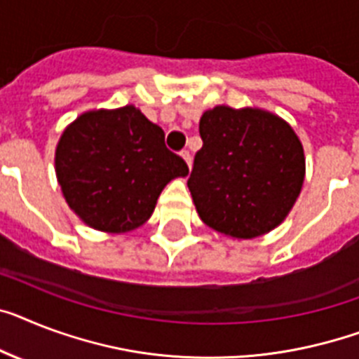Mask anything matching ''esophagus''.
Segmentation results:
<instances>
[{"mask_svg":"<svg viewBox=\"0 0 359 359\" xmlns=\"http://www.w3.org/2000/svg\"><path fill=\"white\" fill-rule=\"evenodd\" d=\"M180 156H182V158H183V161L187 163V167L191 168V163H192V159H191V154H189V150H182V154H180Z\"/></svg>","mask_w":359,"mask_h":359,"instance_id":"1","label":"esophagus"}]
</instances>
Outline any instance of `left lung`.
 <instances>
[{"label":"left lung","mask_w":359,"mask_h":359,"mask_svg":"<svg viewBox=\"0 0 359 359\" xmlns=\"http://www.w3.org/2000/svg\"><path fill=\"white\" fill-rule=\"evenodd\" d=\"M200 135L187 185L203 224L238 240L283 224L306 168L292 126L266 109L216 106L201 115Z\"/></svg>","instance_id":"left-lung-1"}]
</instances>
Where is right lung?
<instances>
[{"instance_id": "right-lung-1", "label": "right lung", "mask_w": 359, "mask_h": 359, "mask_svg": "<svg viewBox=\"0 0 359 359\" xmlns=\"http://www.w3.org/2000/svg\"><path fill=\"white\" fill-rule=\"evenodd\" d=\"M55 170L71 211L104 233L143 226L165 185L189 174L163 130L132 104L76 117L56 144Z\"/></svg>"}]
</instances>
